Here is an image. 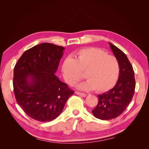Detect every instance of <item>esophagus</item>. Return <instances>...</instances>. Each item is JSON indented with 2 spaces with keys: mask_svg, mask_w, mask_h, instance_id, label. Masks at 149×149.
<instances>
[{
  "mask_svg": "<svg viewBox=\"0 0 149 149\" xmlns=\"http://www.w3.org/2000/svg\"><path fill=\"white\" fill-rule=\"evenodd\" d=\"M76 94H77V95L81 96H82V97H86V96H87L86 94L83 93H80V92H78V91H76Z\"/></svg>",
  "mask_w": 149,
  "mask_h": 149,
  "instance_id": "1",
  "label": "esophagus"
}]
</instances>
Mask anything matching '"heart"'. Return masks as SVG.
<instances>
[{
  "label": "heart",
  "instance_id": "b5f03b06",
  "mask_svg": "<svg viewBox=\"0 0 149 149\" xmlns=\"http://www.w3.org/2000/svg\"><path fill=\"white\" fill-rule=\"evenodd\" d=\"M62 73L66 83L73 85L83 77L87 79L77 88L97 93L109 91L116 84L120 74L118 60L100 49H81L73 58H67L62 65Z\"/></svg>",
  "mask_w": 149,
  "mask_h": 149
}]
</instances>
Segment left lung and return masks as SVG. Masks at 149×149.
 Instances as JSON below:
<instances>
[{
	"label": "left lung",
	"instance_id": "8db88e82",
	"mask_svg": "<svg viewBox=\"0 0 149 149\" xmlns=\"http://www.w3.org/2000/svg\"><path fill=\"white\" fill-rule=\"evenodd\" d=\"M109 43L114 55L119 61L120 74L113 88L97 95L98 104L92 113L101 120L114 119L123 113L131 101L136 88L134 71L127 56L119 48Z\"/></svg>",
	"mask_w": 149,
	"mask_h": 149
}]
</instances>
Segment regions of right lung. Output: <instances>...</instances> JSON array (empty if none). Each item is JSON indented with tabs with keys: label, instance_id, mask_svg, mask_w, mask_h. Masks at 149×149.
I'll use <instances>...</instances> for the list:
<instances>
[{
	"label": "right lung",
	"instance_id": "add662e5",
	"mask_svg": "<svg viewBox=\"0 0 149 149\" xmlns=\"http://www.w3.org/2000/svg\"><path fill=\"white\" fill-rule=\"evenodd\" d=\"M65 48L49 43L25 51L13 70L16 101L31 118L48 122L63 109L73 90L55 75Z\"/></svg>",
	"mask_w": 149,
	"mask_h": 149
}]
</instances>
